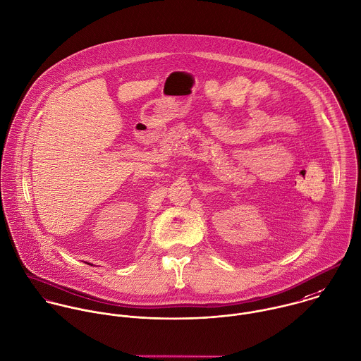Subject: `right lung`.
<instances>
[{"label":"right lung","instance_id":"1","mask_svg":"<svg viewBox=\"0 0 361 361\" xmlns=\"http://www.w3.org/2000/svg\"><path fill=\"white\" fill-rule=\"evenodd\" d=\"M88 264H90V263H88Z\"/></svg>","mask_w":361,"mask_h":361}]
</instances>
